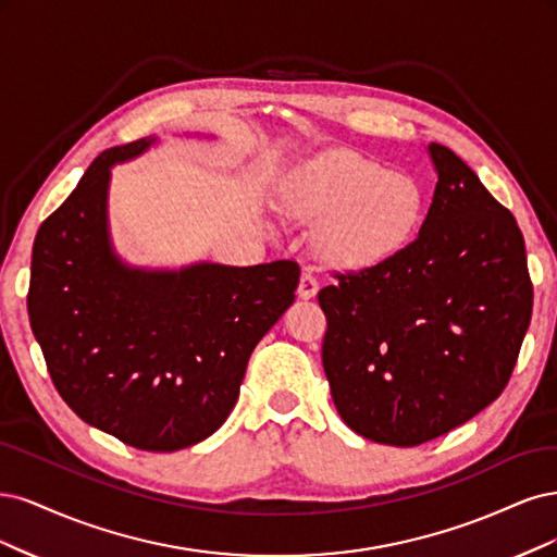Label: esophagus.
Returning a JSON list of instances; mask_svg holds the SVG:
<instances>
[{
	"label": "esophagus",
	"mask_w": 557,
	"mask_h": 557,
	"mask_svg": "<svg viewBox=\"0 0 557 557\" xmlns=\"http://www.w3.org/2000/svg\"><path fill=\"white\" fill-rule=\"evenodd\" d=\"M317 292H319V282H317V277H314L310 271H302V275H300V284H298V296H300L302 300H310V298H314V296H317Z\"/></svg>",
	"instance_id": "obj_1"
}]
</instances>
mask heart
Instances as JSON below:
<instances>
[{"label": "heart", "instance_id": "heart-1", "mask_svg": "<svg viewBox=\"0 0 557 557\" xmlns=\"http://www.w3.org/2000/svg\"><path fill=\"white\" fill-rule=\"evenodd\" d=\"M282 208L324 220L319 247L337 265L368 268L393 257L417 231L423 194L414 177L349 150H326L282 185Z\"/></svg>", "mask_w": 557, "mask_h": 557}]
</instances>
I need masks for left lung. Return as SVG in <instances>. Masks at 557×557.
<instances>
[{"label": "left lung", "instance_id": "1", "mask_svg": "<svg viewBox=\"0 0 557 557\" xmlns=\"http://www.w3.org/2000/svg\"><path fill=\"white\" fill-rule=\"evenodd\" d=\"M428 150L437 185L419 236L319 292L337 414L393 446L435 440L497 400L532 317L513 214L456 152Z\"/></svg>", "mask_w": 557, "mask_h": 557}]
</instances>
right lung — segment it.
Listing matches in <instances>:
<instances>
[{"mask_svg":"<svg viewBox=\"0 0 557 557\" xmlns=\"http://www.w3.org/2000/svg\"><path fill=\"white\" fill-rule=\"evenodd\" d=\"M152 143L101 152L39 226L27 310L52 384L85 423L140 451H177L226 421L249 356L296 298L300 268L122 263L106 218L111 166Z\"/></svg>","mask_w":557,"mask_h":557,"instance_id":"obj_1","label":"right lung"}]
</instances>
